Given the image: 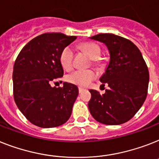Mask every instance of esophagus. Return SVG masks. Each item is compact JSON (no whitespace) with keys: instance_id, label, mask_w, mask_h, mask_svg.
Wrapping results in <instances>:
<instances>
[{"instance_id":"obj_1","label":"esophagus","mask_w":159,"mask_h":159,"mask_svg":"<svg viewBox=\"0 0 159 159\" xmlns=\"http://www.w3.org/2000/svg\"><path fill=\"white\" fill-rule=\"evenodd\" d=\"M78 91H79V93H82L84 91V89L82 88V87H79L78 88Z\"/></svg>"}]
</instances>
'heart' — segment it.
<instances>
[{
	"label": "heart",
	"mask_w": 159,
	"mask_h": 159,
	"mask_svg": "<svg viewBox=\"0 0 159 159\" xmlns=\"http://www.w3.org/2000/svg\"><path fill=\"white\" fill-rule=\"evenodd\" d=\"M81 48L90 56L93 60V64L95 66L99 65V59L101 56V49L97 44L93 42H86L82 44ZM74 50L70 46H65L59 55V60L63 68L69 70L73 66ZM96 74L93 70H76L67 76V81L76 86L86 87L95 79Z\"/></svg>",
	"instance_id": "1"
}]
</instances>
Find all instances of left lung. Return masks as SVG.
<instances>
[{"instance_id": "left-lung-1", "label": "left lung", "mask_w": 159, "mask_h": 159, "mask_svg": "<svg viewBox=\"0 0 159 159\" xmlns=\"http://www.w3.org/2000/svg\"><path fill=\"white\" fill-rule=\"evenodd\" d=\"M105 44L110 59L105 73L100 78L109 90L100 95L90 90L88 108L97 122L120 125L133 117L146 99L149 70L140 50L133 42L112 33H100L91 37Z\"/></svg>"}]
</instances>
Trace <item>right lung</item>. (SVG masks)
<instances>
[{
  "label": "right lung",
  "instance_id": "1",
  "mask_svg": "<svg viewBox=\"0 0 159 159\" xmlns=\"http://www.w3.org/2000/svg\"><path fill=\"white\" fill-rule=\"evenodd\" d=\"M76 38L60 33H44L31 40L15 60L13 72L15 104L36 126L55 127L70 117L78 95L77 86L64 82L63 87H52L51 83L64 75L59 55Z\"/></svg>",
  "mask_w": 159,
  "mask_h": 159
}]
</instances>
